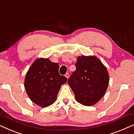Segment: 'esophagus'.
Wrapping results in <instances>:
<instances>
[{"label":"esophagus","mask_w":134,"mask_h":134,"mask_svg":"<svg viewBox=\"0 0 134 134\" xmlns=\"http://www.w3.org/2000/svg\"><path fill=\"white\" fill-rule=\"evenodd\" d=\"M65 76V77H66L67 79H68V77H69V73H66Z\"/></svg>","instance_id":"34e87169"}]
</instances>
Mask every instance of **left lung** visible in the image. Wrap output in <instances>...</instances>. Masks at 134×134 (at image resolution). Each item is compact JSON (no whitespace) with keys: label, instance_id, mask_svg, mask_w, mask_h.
<instances>
[{"label":"left lung","instance_id":"obj_1","mask_svg":"<svg viewBox=\"0 0 134 134\" xmlns=\"http://www.w3.org/2000/svg\"><path fill=\"white\" fill-rule=\"evenodd\" d=\"M76 71L69 77L68 84L78 102L91 106L105 93L109 82L107 69L96 57H79Z\"/></svg>","mask_w":134,"mask_h":134}]
</instances>
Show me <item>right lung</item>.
<instances>
[{"mask_svg":"<svg viewBox=\"0 0 134 134\" xmlns=\"http://www.w3.org/2000/svg\"><path fill=\"white\" fill-rule=\"evenodd\" d=\"M59 65L47 58L37 59L32 64L25 78L26 92L34 103L46 107L56 100L61 85L67 78L58 72Z\"/></svg>","mask_w":134,"mask_h":134,"instance_id":"1","label":"right lung"}]
</instances>
